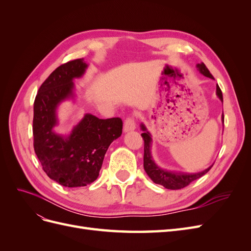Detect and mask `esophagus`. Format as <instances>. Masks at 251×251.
<instances>
[{
  "mask_svg": "<svg viewBox=\"0 0 251 251\" xmlns=\"http://www.w3.org/2000/svg\"><path fill=\"white\" fill-rule=\"evenodd\" d=\"M136 128V124L135 121L132 117H128L125 120V125H124V131L126 132H130V131H134Z\"/></svg>",
  "mask_w": 251,
  "mask_h": 251,
  "instance_id": "esophagus-1",
  "label": "esophagus"
}]
</instances>
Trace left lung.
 Wrapping results in <instances>:
<instances>
[{
    "label": "left lung",
    "mask_w": 251,
    "mask_h": 251,
    "mask_svg": "<svg viewBox=\"0 0 251 251\" xmlns=\"http://www.w3.org/2000/svg\"><path fill=\"white\" fill-rule=\"evenodd\" d=\"M197 68L201 74H203L204 76L209 77V78H214L208 69L206 68L203 63L197 65ZM216 94L219 97V100L223 102V95H222V91L220 89V87L217 85V90H216ZM222 121L224 123V115L222 114ZM141 130H142V138L144 140V156H143V168L146 173L148 174V176L151 178V180L154 182L156 184H160L164 186L168 189H180L187 186L191 182L201 178L204 176L214 164H211L209 168L206 170H204L199 173H182V172H175V171H169V170H164L160 166L157 165V163L154 161L153 156H151V135L148 131V128L146 127L143 124L140 126Z\"/></svg>",
    "instance_id": "1"
}]
</instances>
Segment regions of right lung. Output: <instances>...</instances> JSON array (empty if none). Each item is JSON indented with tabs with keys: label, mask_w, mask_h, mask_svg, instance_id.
Segmentation results:
<instances>
[{
	"label": "right lung",
	"mask_w": 251,
	"mask_h": 251,
	"mask_svg": "<svg viewBox=\"0 0 251 251\" xmlns=\"http://www.w3.org/2000/svg\"><path fill=\"white\" fill-rule=\"evenodd\" d=\"M83 58L59 66L45 80L33 105V147L47 176L66 187L86 186L94 182L110 144L123 133L118 117L100 119L86 114L67 135L58 134L57 109L66 100H74L73 80L85 74Z\"/></svg>",
	"instance_id": "add662e5"
}]
</instances>
